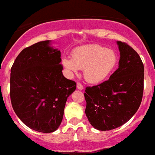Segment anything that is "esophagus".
I'll list each match as a JSON object with an SVG mask.
<instances>
[{
  "instance_id": "obj_1",
  "label": "esophagus",
  "mask_w": 155,
  "mask_h": 155,
  "mask_svg": "<svg viewBox=\"0 0 155 155\" xmlns=\"http://www.w3.org/2000/svg\"><path fill=\"white\" fill-rule=\"evenodd\" d=\"M77 88L78 90H83L84 89V87H83V85H82L81 83L78 82V83H77Z\"/></svg>"
}]
</instances>
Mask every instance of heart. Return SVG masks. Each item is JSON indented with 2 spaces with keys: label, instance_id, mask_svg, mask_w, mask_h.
Here are the masks:
<instances>
[{
  "label": "heart",
  "instance_id": "1",
  "mask_svg": "<svg viewBox=\"0 0 155 155\" xmlns=\"http://www.w3.org/2000/svg\"><path fill=\"white\" fill-rule=\"evenodd\" d=\"M118 64L116 52L98 44H91L77 48L71 59L64 57L62 64L71 75L84 69V79L91 84L101 83L112 74Z\"/></svg>",
  "mask_w": 155,
  "mask_h": 155
}]
</instances>
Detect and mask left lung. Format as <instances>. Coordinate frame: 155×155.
<instances>
[{
  "instance_id": "1",
  "label": "left lung",
  "mask_w": 155,
  "mask_h": 155,
  "mask_svg": "<svg viewBox=\"0 0 155 155\" xmlns=\"http://www.w3.org/2000/svg\"><path fill=\"white\" fill-rule=\"evenodd\" d=\"M119 68L109 80L87 87L85 114L94 128L111 130L130 120L141 103L144 68L141 59L131 46L117 41Z\"/></svg>"
}]
</instances>
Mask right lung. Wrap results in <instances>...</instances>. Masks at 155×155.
Returning a JSON list of instances; mask_svg holds the SVG:
<instances>
[{
    "label": "right lung",
    "instance_id": "obj_1",
    "mask_svg": "<svg viewBox=\"0 0 155 155\" xmlns=\"http://www.w3.org/2000/svg\"><path fill=\"white\" fill-rule=\"evenodd\" d=\"M61 51L50 41L25 48L11 69L10 97L15 113L27 127L52 133L61 125L66 102L76 83L63 75Z\"/></svg>",
    "mask_w": 155,
    "mask_h": 155
}]
</instances>
